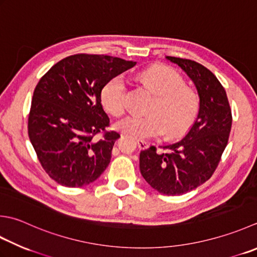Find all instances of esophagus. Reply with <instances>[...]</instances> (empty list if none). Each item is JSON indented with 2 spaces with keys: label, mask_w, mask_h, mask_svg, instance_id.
Returning a JSON list of instances; mask_svg holds the SVG:
<instances>
[{
  "label": "esophagus",
  "mask_w": 257,
  "mask_h": 257,
  "mask_svg": "<svg viewBox=\"0 0 257 257\" xmlns=\"http://www.w3.org/2000/svg\"><path fill=\"white\" fill-rule=\"evenodd\" d=\"M137 145H138V147L140 149H147L148 148V144L144 142V140H137Z\"/></svg>",
  "instance_id": "esophagus-1"
}]
</instances>
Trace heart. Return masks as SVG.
<instances>
[{"label":"heart","mask_w":257,"mask_h":257,"mask_svg":"<svg viewBox=\"0 0 257 257\" xmlns=\"http://www.w3.org/2000/svg\"><path fill=\"white\" fill-rule=\"evenodd\" d=\"M145 84L157 94L149 115H128L115 129L137 139L183 136L193 127L200 108L199 94L186 85L182 74L167 65H155L142 73ZM101 102L107 111L119 117L127 109V84L122 75L108 80L101 89Z\"/></svg>","instance_id":"heart-1"}]
</instances>
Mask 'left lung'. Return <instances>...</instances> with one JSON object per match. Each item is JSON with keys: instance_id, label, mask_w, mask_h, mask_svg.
<instances>
[{"instance_id": "8db88e82", "label": "left lung", "mask_w": 257, "mask_h": 257, "mask_svg": "<svg viewBox=\"0 0 257 257\" xmlns=\"http://www.w3.org/2000/svg\"><path fill=\"white\" fill-rule=\"evenodd\" d=\"M167 59L194 81L200 99L199 112L185 138L165 146V152H157L155 146L143 150L139 166L143 177L154 189L177 196L212 177L227 146L233 118L225 89L210 70L189 59Z\"/></svg>"}]
</instances>
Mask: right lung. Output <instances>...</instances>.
<instances>
[{
    "instance_id": "add662e5",
    "label": "right lung",
    "mask_w": 257,
    "mask_h": 257,
    "mask_svg": "<svg viewBox=\"0 0 257 257\" xmlns=\"http://www.w3.org/2000/svg\"><path fill=\"white\" fill-rule=\"evenodd\" d=\"M136 65L103 54L79 53L55 63L34 89L28 119L30 142L44 172L65 187L100 177L120 135L107 128L101 104L105 82ZM99 133L100 140L95 138Z\"/></svg>"
}]
</instances>
